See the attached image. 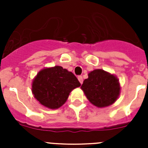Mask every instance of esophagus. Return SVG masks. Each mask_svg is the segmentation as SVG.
I'll return each instance as SVG.
<instances>
[{"label":"esophagus","mask_w":148,"mask_h":148,"mask_svg":"<svg viewBox=\"0 0 148 148\" xmlns=\"http://www.w3.org/2000/svg\"><path fill=\"white\" fill-rule=\"evenodd\" d=\"M78 79L79 81V82L82 84V83H83V78H82V76H78Z\"/></svg>","instance_id":"1"}]
</instances>
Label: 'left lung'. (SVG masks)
<instances>
[{
	"label": "left lung",
	"instance_id": "left-lung-1",
	"mask_svg": "<svg viewBox=\"0 0 148 148\" xmlns=\"http://www.w3.org/2000/svg\"><path fill=\"white\" fill-rule=\"evenodd\" d=\"M81 89L89 101L99 108L108 107L116 102L121 92L118 78L101 69L90 72Z\"/></svg>",
	"mask_w": 148,
	"mask_h": 148
}]
</instances>
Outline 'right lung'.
Segmentation results:
<instances>
[{"instance_id":"obj_1","label":"right lung","mask_w":148,"mask_h":148,"mask_svg":"<svg viewBox=\"0 0 148 148\" xmlns=\"http://www.w3.org/2000/svg\"><path fill=\"white\" fill-rule=\"evenodd\" d=\"M81 84L73 73L61 66L40 70L32 82V92L41 105L58 109L67 100L71 91Z\"/></svg>"}]
</instances>
